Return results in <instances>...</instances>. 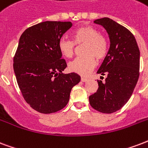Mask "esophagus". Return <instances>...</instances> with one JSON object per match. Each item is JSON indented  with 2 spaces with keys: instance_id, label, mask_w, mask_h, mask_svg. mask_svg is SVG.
<instances>
[{
  "instance_id": "34e87169",
  "label": "esophagus",
  "mask_w": 148,
  "mask_h": 148,
  "mask_svg": "<svg viewBox=\"0 0 148 148\" xmlns=\"http://www.w3.org/2000/svg\"><path fill=\"white\" fill-rule=\"evenodd\" d=\"M87 80H88V79L87 78H84V77H82V78H81V81L83 82V83H84V82H86Z\"/></svg>"
}]
</instances>
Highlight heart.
Here are the masks:
<instances>
[{"label":"heart","mask_w":148,"mask_h":148,"mask_svg":"<svg viewBox=\"0 0 148 148\" xmlns=\"http://www.w3.org/2000/svg\"><path fill=\"white\" fill-rule=\"evenodd\" d=\"M73 42L66 39L58 41V49L65 58H70L74 55L75 45H84L83 57L75 58L69 64V69L81 75H87L96 66V58L101 61L107 56L108 44L106 38L99 33L96 28L85 25L73 33Z\"/></svg>","instance_id":"obj_1"}]
</instances>
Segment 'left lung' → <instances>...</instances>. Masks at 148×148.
Wrapping results in <instances>:
<instances>
[{
	"instance_id": "8db88e82",
	"label": "left lung",
	"mask_w": 148,
	"mask_h": 148,
	"mask_svg": "<svg viewBox=\"0 0 148 148\" xmlns=\"http://www.w3.org/2000/svg\"><path fill=\"white\" fill-rule=\"evenodd\" d=\"M94 23L107 31L110 47L97 71L101 75L107 74V78L104 83L97 80L98 89L89 101L93 108L110 114L121 109L133 94L140 75V50L132 33L120 24L109 18Z\"/></svg>"
}]
</instances>
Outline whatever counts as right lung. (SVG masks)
Wrapping results in <instances>:
<instances>
[{
  "instance_id": "obj_1",
  "label": "right lung",
  "mask_w": 148,
  "mask_h": 148,
  "mask_svg": "<svg viewBox=\"0 0 148 148\" xmlns=\"http://www.w3.org/2000/svg\"><path fill=\"white\" fill-rule=\"evenodd\" d=\"M72 25L71 22L46 21L20 36L13 64L15 77L25 101L40 113L65 108L72 89L80 81L76 73H62L67 64L62 59L58 41Z\"/></svg>"
}]
</instances>
